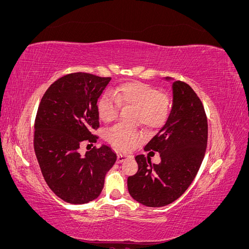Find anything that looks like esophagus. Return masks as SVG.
<instances>
[{
  "mask_svg": "<svg viewBox=\"0 0 249 249\" xmlns=\"http://www.w3.org/2000/svg\"><path fill=\"white\" fill-rule=\"evenodd\" d=\"M129 158H130V156L126 155V154H118V155H117V160H116V162H117V163H123L124 161L129 159Z\"/></svg>",
  "mask_w": 249,
  "mask_h": 249,
  "instance_id": "obj_1",
  "label": "esophagus"
}]
</instances>
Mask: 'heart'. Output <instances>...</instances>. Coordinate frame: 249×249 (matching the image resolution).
Returning <instances> with one entry per match:
<instances>
[{"instance_id":"1","label":"heart","mask_w":249,"mask_h":249,"mask_svg":"<svg viewBox=\"0 0 249 249\" xmlns=\"http://www.w3.org/2000/svg\"><path fill=\"white\" fill-rule=\"evenodd\" d=\"M120 107L137 110V122L152 129L161 127L170 113L169 97L141 82H127L111 91V97L102 96L97 103V114L104 123L114 120ZM140 139L136 131L122 125L113 126L107 132V140L119 149H130Z\"/></svg>"}]
</instances>
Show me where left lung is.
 <instances>
[{
    "label": "left lung",
    "instance_id": "8db88e82",
    "mask_svg": "<svg viewBox=\"0 0 249 249\" xmlns=\"http://www.w3.org/2000/svg\"><path fill=\"white\" fill-rule=\"evenodd\" d=\"M207 142L208 122L201 101L185 82L175 81L168 119L144 147L159 153L161 162L152 165L148 156L135 157L138 171L127 178L131 196L154 208L177 200L196 176Z\"/></svg>",
    "mask_w": 249,
    "mask_h": 249
}]
</instances>
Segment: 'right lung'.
<instances>
[{"instance_id": "1", "label": "right lung", "mask_w": 249, "mask_h": 249, "mask_svg": "<svg viewBox=\"0 0 249 249\" xmlns=\"http://www.w3.org/2000/svg\"><path fill=\"white\" fill-rule=\"evenodd\" d=\"M110 80L87 72L66 74L48 88L37 110V161L51 190L69 203L82 205L99 196L116 161V154L105 144L84 157L79 153L84 140L96 142L91 134L100 126L96 103Z\"/></svg>"}]
</instances>
